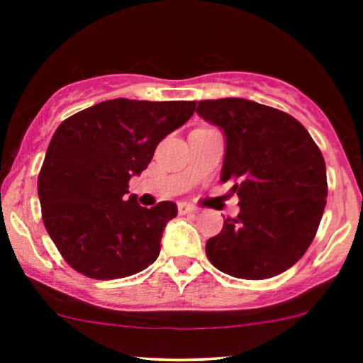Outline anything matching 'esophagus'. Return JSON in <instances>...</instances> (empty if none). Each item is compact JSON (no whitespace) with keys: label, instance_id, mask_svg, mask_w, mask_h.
<instances>
[{"label":"esophagus","instance_id":"1","mask_svg":"<svg viewBox=\"0 0 363 363\" xmlns=\"http://www.w3.org/2000/svg\"><path fill=\"white\" fill-rule=\"evenodd\" d=\"M177 210H179V215H187V213H194L196 208L191 206L189 203H179Z\"/></svg>","mask_w":363,"mask_h":363}]
</instances>
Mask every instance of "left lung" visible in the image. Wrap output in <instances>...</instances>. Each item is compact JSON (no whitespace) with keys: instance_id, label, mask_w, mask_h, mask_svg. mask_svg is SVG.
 <instances>
[{"instance_id":"8db88e82","label":"left lung","mask_w":363,"mask_h":363,"mask_svg":"<svg viewBox=\"0 0 363 363\" xmlns=\"http://www.w3.org/2000/svg\"><path fill=\"white\" fill-rule=\"evenodd\" d=\"M196 114L223 133L220 181H234L237 218L206 242L220 272L266 280L307 251L328 198L326 164L309 131L286 112L245 99L201 101Z\"/></svg>"}]
</instances>
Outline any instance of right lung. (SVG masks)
Masks as SVG:
<instances>
[{"label":"right lung","mask_w":363,"mask_h":363,"mask_svg":"<svg viewBox=\"0 0 363 363\" xmlns=\"http://www.w3.org/2000/svg\"><path fill=\"white\" fill-rule=\"evenodd\" d=\"M187 101L114 99L83 109L52 135L37 191L45 230L65 261L95 280L143 272L160 254L177 205L143 208L129 179L152 162L157 145L193 116Z\"/></svg>","instance_id":"add662e5"}]
</instances>
